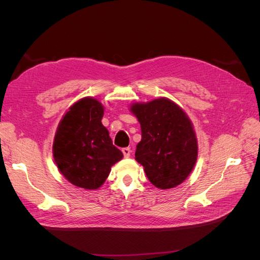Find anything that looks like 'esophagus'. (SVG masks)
<instances>
[{"label":"esophagus","instance_id":"esophagus-1","mask_svg":"<svg viewBox=\"0 0 260 260\" xmlns=\"http://www.w3.org/2000/svg\"><path fill=\"white\" fill-rule=\"evenodd\" d=\"M122 154L123 156L125 157V158H129L130 157V154H131V149L129 147H124L122 148Z\"/></svg>","mask_w":260,"mask_h":260}]
</instances>
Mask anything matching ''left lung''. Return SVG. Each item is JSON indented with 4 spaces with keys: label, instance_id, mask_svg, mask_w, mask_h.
I'll use <instances>...</instances> for the list:
<instances>
[{
    "label": "left lung",
    "instance_id": "1",
    "mask_svg": "<svg viewBox=\"0 0 260 260\" xmlns=\"http://www.w3.org/2000/svg\"><path fill=\"white\" fill-rule=\"evenodd\" d=\"M141 124L136 160L151 183L160 190L176 187L191 174L198 160L199 144L186 113L168 98L130 104Z\"/></svg>",
    "mask_w": 260,
    "mask_h": 260
}]
</instances>
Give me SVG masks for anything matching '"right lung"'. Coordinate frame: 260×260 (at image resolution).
Here are the masks:
<instances>
[{
  "label": "right lung",
  "mask_w": 260,
  "mask_h": 260,
  "mask_svg": "<svg viewBox=\"0 0 260 260\" xmlns=\"http://www.w3.org/2000/svg\"><path fill=\"white\" fill-rule=\"evenodd\" d=\"M103 116L104 106L98 99L82 98L68 108L55 132V164L70 183L85 190L103 185L123 157L102 123Z\"/></svg>",
  "instance_id": "1"
}]
</instances>
